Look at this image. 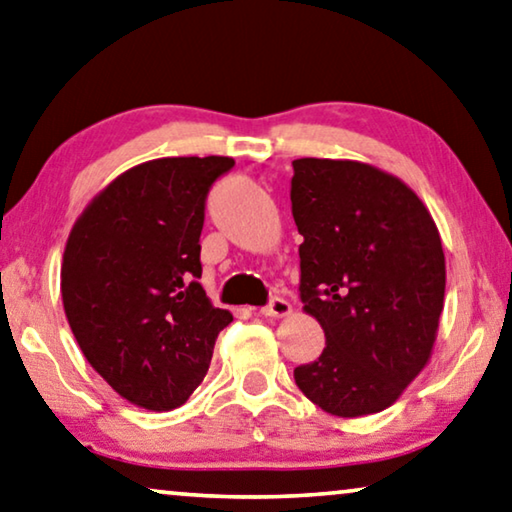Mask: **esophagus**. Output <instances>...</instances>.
I'll return each instance as SVG.
<instances>
[{
    "instance_id": "34e87169",
    "label": "esophagus",
    "mask_w": 512,
    "mask_h": 512,
    "mask_svg": "<svg viewBox=\"0 0 512 512\" xmlns=\"http://www.w3.org/2000/svg\"><path fill=\"white\" fill-rule=\"evenodd\" d=\"M292 312V305L285 299V296H271V301L262 308L264 317H287Z\"/></svg>"
}]
</instances>
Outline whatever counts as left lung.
<instances>
[{
  "label": "left lung",
  "mask_w": 512,
  "mask_h": 512,
  "mask_svg": "<svg viewBox=\"0 0 512 512\" xmlns=\"http://www.w3.org/2000/svg\"><path fill=\"white\" fill-rule=\"evenodd\" d=\"M292 167L299 294L326 335L294 381L333 416L377 414L432 354L446 289L439 230L414 190L377 167L331 158Z\"/></svg>",
  "instance_id": "8db88e82"
}]
</instances>
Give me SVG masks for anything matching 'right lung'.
Masks as SVG:
<instances>
[{
    "label": "right lung",
    "mask_w": 512,
    "mask_h": 512,
    "mask_svg": "<svg viewBox=\"0 0 512 512\" xmlns=\"http://www.w3.org/2000/svg\"><path fill=\"white\" fill-rule=\"evenodd\" d=\"M227 156L156 158L121 174L73 225L61 299L78 345L121 398L181 407L232 322L200 285V234Z\"/></svg>",
    "instance_id": "right-lung-1"
}]
</instances>
